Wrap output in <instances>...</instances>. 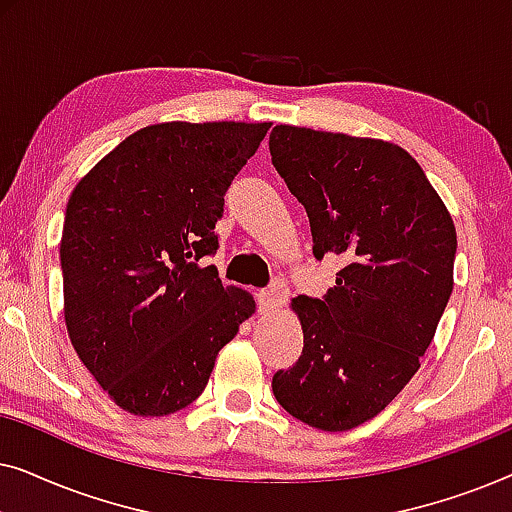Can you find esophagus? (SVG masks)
<instances>
[{
	"label": "esophagus",
	"instance_id": "34e87169",
	"mask_svg": "<svg viewBox=\"0 0 512 512\" xmlns=\"http://www.w3.org/2000/svg\"><path fill=\"white\" fill-rule=\"evenodd\" d=\"M286 300H289V284L284 279H275L268 289L258 293V307H261V312H277L279 307L286 305Z\"/></svg>",
	"mask_w": 512,
	"mask_h": 512
}]
</instances>
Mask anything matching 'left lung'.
I'll return each mask as SVG.
<instances>
[{
  "instance_id": "8db88e82",
  "label": "left lung",
  "mask_w": 512,
  "mask_h": 512,
  "mask_svg": "<svg viewBox=\"0 0 512 512\" xmlns=\"http://www.w3.org/2000/svg\"><path fill=\"white\" fill-rule=\"evenodd\" d=\"M270 156L305 207L314 256L347 263L321 300L293 298L303 354L272 391L300 422L349 431L419 370L452 293L457 230L417 160L391 142L275 125Z\"/></svg>"
}]
</instances>
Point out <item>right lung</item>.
<instances>
[{
    "instance_id": "obj_1",
    "label": "right lung",
    "mask_w": 512,
    "mask_h": 512,
    "mask_svg": "<svg viewBox=\"0 0 512 512\" xmlns=\"http://www.w3.org/2000/svg\"><path fill=\"white\" fill-rule=\"evenodd\" d=\"M270 123H158L107 153L69 195L60 240L69 340L111 401L172 415L256 310L202 258L223 195Z\"/></svg>"
}]
</instances>
